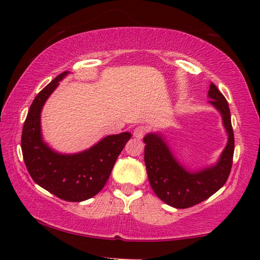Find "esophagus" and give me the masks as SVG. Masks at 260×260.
Segmentation results:
<instances>
[{
    "mask_svg": "<svg viewBox=\"0 0 260 260\" xmlns=\"http://www.w3.org/2000/svg\"><path fill=\"white\" fill-rule=\"evenodd\" d=\"M146 132H147V128L145 126H137L134 128L133 135H134V137H136L137 140H142L143 137H144V135L146 134Z\"/></svg>",
    "mask_w": 260,
    "mask_h": 260,
    "instance_id": "esophagus-1",
    "label": "esophagus"
}]
</instances>
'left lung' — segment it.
<instances>
[{"label":"left lung","instance_id":"left-lung-1","mask_svg":"<svg viewBox=\"0 0 260 260\" xmlns=\"http://www.w3.org/2000/svg\"><path fill=\"white\" fill-rule=\"evenodd\" d=\"M208 97L209 104L221 115L228 134L227 145L214 164L191 171L174 156L161 133H148L144 137V161L152 189L164 203L176 209L196 206L214 194L224 185L233 167L235 137L228 102L212 82Z\"/></svg>","mask_w":260,"mask_h":260}]
</instances>
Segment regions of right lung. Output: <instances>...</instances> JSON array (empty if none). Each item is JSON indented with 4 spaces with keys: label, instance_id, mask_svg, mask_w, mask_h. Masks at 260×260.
Segmentation results:
<instances>
[{
    "label": "right lung",
    "instance_id": "obj_1",
    "mask_svg": "<svg viewBox=\"0 0 260 260\" xmlns=\"http://www.w3.org/2000/svg\"><path fill=\"white\" fill-rule=\"evenodd\" d=\"M68 74L64 71L56 77L35 98L23 125L21 147L25 167L38 185L62 200L81 202L95 197L106 184L132 134L108 135L88 150L74 154L59 153L49 146L42 137L41 112Z\"/></svg>",
    "mask_w": 260,
    "mask_h": 260
}]
</instances>
